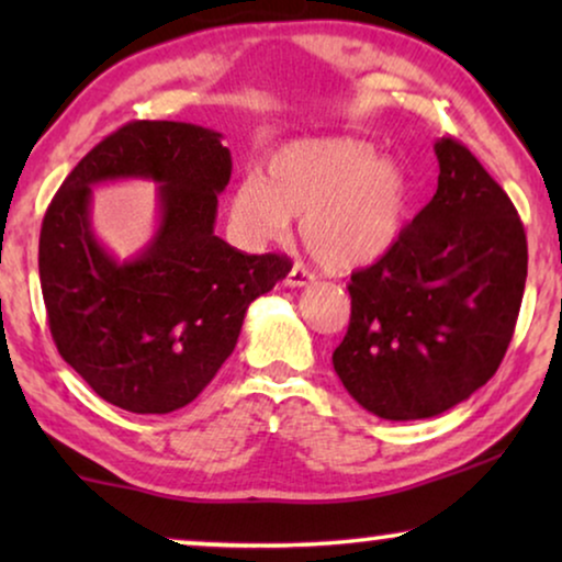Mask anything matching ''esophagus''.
I'll return each mask as SVG.
<instances>
[{
    "label": "esophagus",
    "mask_w": 562,
    "mask_h": 562,
    "mask_svg": "<svg viewBox=\"0 0 562 562\" xmlns=\"http://www.w3.org/2000/svg\"><path fill=\"white\" fill-rule=\"evenodd\" d=\"M286 283L289 289H302V286H310V283H314V273H310L306 271V268H302V266H294L289 271V276H286Z\"/></svg>",
    "instance_id": "1"
}]
</instances>
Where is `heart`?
Instances as JSON below:
<instances>
[{"mask_svg": "<svg viewBox=\"0 0 562 562\" xmlns=\"http://www.w3.org/2000/svg\"><path fill=\"white\" fill-rule=\"evenodd\" d=\"M414 187L396 158L356 137H306L276 148L266 176L248 173L229 196L233 235L248 248L281 240L291 217L325 268L371 266L402 240Z\"/></svg>", "mask_w": 562, "mask_h": 562, "instance_id": "b5f03b06", "label": "heart"}]
</instances>
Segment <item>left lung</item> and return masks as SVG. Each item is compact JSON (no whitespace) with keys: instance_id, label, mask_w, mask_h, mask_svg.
Wrapping results in <instances>:
<instances>
[{"instance_id":"1","label":"left lung","mask_w":562,"mask_h":562,"mask_svg":"<svg viewBox=\"0 0 562 562\" xmlns=\"http://www.w3.org/2000/svg\"><path fill=\"white\" fill-rule=\"evenodd\" d=\"M435 156L432 202L386 256L350 276V327L333 352L348 394L391 422L437 417L496 373L527 281L512 199L452 137Z\"/></svg>"}]
</instances>
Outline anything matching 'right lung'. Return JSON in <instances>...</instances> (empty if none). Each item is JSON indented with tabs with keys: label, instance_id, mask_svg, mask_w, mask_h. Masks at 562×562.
<instances>
[{
	"label": "right lung",
	"instance_id": "add662e5",
	"mask_svg": "<svg viewBox=\"0 0 562 562\" xmlns=\"http://www.w3.org/2000/svg\"><path fill=\"white\" fill-rule=\"evenodd\" d=\"M233 173L222 133L191 122H130L60 183L41 229L50 335L104 402L168 414L202 394L235 350L248 306L291 271L283 256H243L214 235ZM157 183V233L114 259L90 227L93 189Z\"/></svg>",
	"mask_w": 562,
	"mask_h": 562
}]
</instances>
